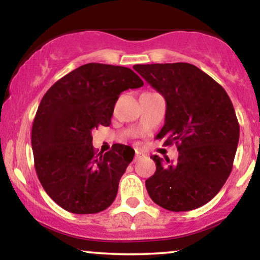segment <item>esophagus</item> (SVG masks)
I'll list each match as a JSON object with an SVG mask.
<instances>
[{
    "label": "esophagus",
    "instance_id": "obj_1",
    "mask_svg": "<svg viewBox=\"0 0 260 260\" xmlns=\"http://www.w3.org/2000/svg\"><path fill=\"white\" fill-rule=\"evenodd\" d=\"M143 156H144V154H142L141 151L136 150V152H135V158H134V161H135V162L138 161V159H141L142 157H143Z\"/></svg>",
    "mask_w": 260,
    "mask_h": 260
}]
</instances>
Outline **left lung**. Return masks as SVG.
<instances>
[{"label":"left lung","instance_id":"1","mask_svg":"<svg viewBox=\"0 0 260 260\" xmlns=\"http://www.w3.org/2000/svg\"><path fill=\"white\" fill-rule=\"evenodd\" d=\"M166 99L165 125L156 138L176 144L179 158L151 156L156 172L145 181L149 197L162 208L187 212L211 201L233 167L239 123L221 85L187 62L135 65Z\"/></svg>","mask_w":260,"mask_h":260}]
</instances>
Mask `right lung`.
<instances>
[{
	"label": "right lung",
	"mask_w": 260,
	"mask_h": 260,
	"mask_svg": "<svg viewBox=\"0 0 260 260\" xmlns=\"http://www.w3.org/2000/svg\"><path fill=\"white\" fill-rule=\"evenodd\" d=\"M143 86L133 70L91 62L66 74L46 92L31 127L38 177L55 204L76 214L104 211L135 151L115 145L97 154L91 131L109 126L119 94Z\"/></svg>",
	"instance_id": "add662e5"
}]
</instances>
